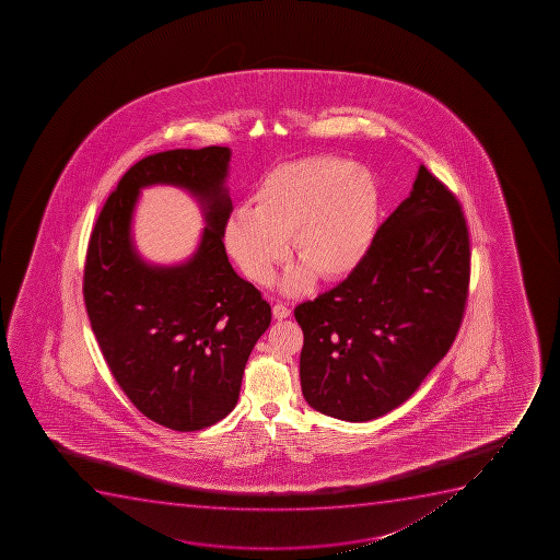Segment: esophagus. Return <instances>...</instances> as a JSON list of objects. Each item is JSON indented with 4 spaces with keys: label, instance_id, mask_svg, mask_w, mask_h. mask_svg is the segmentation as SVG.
<instances>
[{
    "label": "esophagus",
    "instance_id": "esophagus-1",
    "mask_svg": "<svg viewBox=\"0 0 560 560\" xmlns=\"http://www.w3.org/2000/svg\"><path fill=\"white\" fill-rule=\"evenodd\" d=\"M271 314H273V317H276V319H279V322H281V319H287V317H290V311L284 305L273 306V308H271Z\"/></svg>",
    "mask_w": 560,
    "mask_h": 560
}]
</instances>
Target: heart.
Segmentation results:
<instances>
[{
	"mask_svg": "<svg viewBox=\"0 0 560 560\" xmlns=\"http://www.w3.org/2000/svg\"><path fill=\"white\" fill-rule=\"evenodd\" d=\"M254 208H237L224 224V244L238 268L259 284L271 283L289 255L303 265L283 290L295 295L314 277L341 281L354 273L376 241L382 195L369 167L336 156H306L266 173L252 195Z\"/></svg>",
	"mask_w": 560,
	"mask_h": 560,
	"instance_id": "heart-1",
	"label": "heart"
}]
</instances>
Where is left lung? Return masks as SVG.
<instances>
[{
    "mask_svg": "<svg viewBox=\"0 0 560 560\" xmlns=\"http://www.w3.org/2000/svg\"><path fill=\"white\" fill-rule=\"evenodd\" d=\"M469 260L458 200L421 164L363 265L295 308L306 404L338 420L369 421L407 401L456 338Z\"/></svg>",
    "mask_w": 560,
    "mask_h": 560,
    "instance_id": "1",
    "label": "left lung"
}]
</instances>
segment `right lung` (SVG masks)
<instances>
[{
    "label": "right lung",
    "mask_w": 560,
    "mask_h": 560,
    "mask_svg": "<svg viewBox=\"0 0 560 560\" xmlns=\"http://www.w3.org/2000/svg\"><path fill=\"white\" fill-rule=\"evenodd\" d=\"M232 151L172 150L129 167L109 195L85 257L83 300L113 376L131 404L173 431H200L237 405L244 366L271 308L224 248ZM166 183L200 202V246L178 266L148 264L133 246L139 189Z\"/></svg>",
    "instance_id": "add662e5"
}]
</instances>
